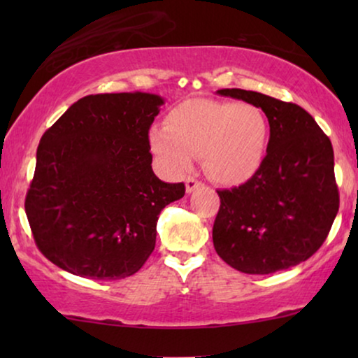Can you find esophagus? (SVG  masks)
<instances>
[{
    "label": "esophagus",
    "mask_w": 358,
    "mask_h": 358,
    "mask_svg": "<svg viewBox=\"0 0 358 358\" xmlns=\"http://www.w3.org/2000/svg\"><path fill=\"white\" fill-rule=\"evenodd\" d=\"M200 185H202L200 180H197L195 178H187V179H185V192H187V194L194 192V190L199 189Z\"/></svg>",
    "instance_id": "34e87169"
}]
</instances>
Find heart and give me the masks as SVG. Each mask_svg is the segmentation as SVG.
I'll return each instance as SVG.
<instances>
[{"mask_svg": "<svg viewBox=\"0 0 358 358\" xmlns=\"http://www.w3.org/2000/svg\"><path fill=\"white\" fill-rule=\"evenodd\" d=\"M268 120L249 102L195 99L169 112L166 125L150 130L151 151L171 174L192 168L202 156L215 182L239 185L257 174L266 158Z\"/></svg>", "mask_w": 358, "mask_h": 358, "instance_id": "1", "label": "heart"}]
</instances>
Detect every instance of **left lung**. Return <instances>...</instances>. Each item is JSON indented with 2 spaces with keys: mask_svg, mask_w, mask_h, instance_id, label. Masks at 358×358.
Here are the masks:
<instances>
[{
  "mask_svg": "<svg viewBox=\"0 0 358 358\" xmlns=\"http://www.w3.org/2000/svg\"><path fill=\"white\" fill-rule=\"evenodd\" d=\"M217 94L261 107L271 138L254 178L217 190L222 205L213 223L215 251L244 273L285 271L321 248L339 210L331 140L292 102L236 87Z\"/></svg>",
  "mask_w": 358,
  "mask_h": 358,
  "instance_id": "left-lung-1",
  "label": "left lung"
}]
</instances>
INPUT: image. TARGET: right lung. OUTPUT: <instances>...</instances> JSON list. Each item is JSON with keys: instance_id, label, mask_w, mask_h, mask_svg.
<instances>
[{"instance_id": "add662e5", "label": "right lung", "mask_w": 358, "mask_h": 358, "mask_svg": "<svg viewBox=\"0 0 358 358\" xmlns=\"http://www.w3.org/2000/svg\"><path fill=\"white\" fill-rule=\"evenodd\" d=\"M163 104L140 91L86 96L42 135L26 215L63 271L117 280L153 252L161 210L185 194L151 168L148 131Z\"/></svg>"}]
</instances>
